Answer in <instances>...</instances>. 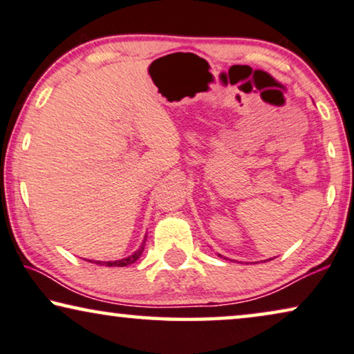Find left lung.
I'll return each instance as SVG.
<instances>
[{"mask_svg": "<svg viewBox=\"0 0 354 354\" xmlns=\"http://www.w3.org/2000/svg\"><path fill=\"white\" fill-rule=\"evenodd\" d=\"M219 256H221V258H222V254H219Z\"/></svg>", "mask_w": 354, "mask_h": 354, "instance_id": "8db88e82", "label": "left lung"}]
</instances>
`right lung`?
Segmentation results:
<instances>
[{"instance_id": "obj_1", "label": "right lung", "mask_w": 354, "mask_h": 354, "mask_svg": "<svg viewBox=\"0 0 354 354\" xmlns=\"http://www.w3.org/2000/svg\"><path fill=\"white\" fill-rule=\"evenodd\" d=\"M145 241H147V236H145V240L142 241V245H140V248L132 253L127 258H122V259H118V261H91V259H86L90 261V263H96L100 266H108V268H124V266H129V264H133L135 261H137L140 256H142L143 250H145Z\"/></svg>"}]
</instances>
